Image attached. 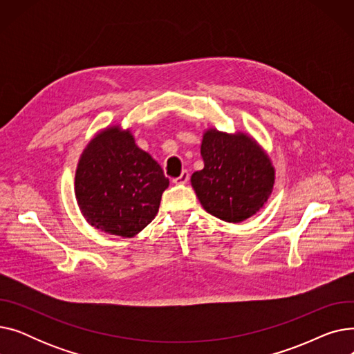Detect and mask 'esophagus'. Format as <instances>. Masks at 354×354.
Here are the masks:
<instances>
[{
    "label": "esophagus",
    "mask_w": 354,
    "mask_h": 354,
    "mask_svg": "<svg viewBox=\"0 0 354 354\" xmlns=\"http://www.w3.org/2000/svg\"><path fill=\"white\" fill-rule=\"evenodd\" d=\"M189 180V172L188 171H182V174L178 178H174V183L176 185H185Z\"/></svg>",
    "instance_id": "34e87169"
}]
</instances>
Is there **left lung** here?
Segmentation results:
<instances>
[{
  "label": "left lung",
  "mask_w": 354,
  "mask_h": 354,
  "mask_svg": "<svg viewBox=\"0 0 354 354\" xmlns=\"http://www.w3.org/2000/svg\"><path fill=\"white\" fill-rule=\"evenodd\" d=\"M201 155L205 166L191 182L208 214L241 222L263 208L274 187V167L251 138L208 130Z\"/></svg>",
  "instance_id": "obj_1"
}]
</instances>
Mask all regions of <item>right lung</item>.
<instances>
[{
    "label": "right lung",
    "mask_w": 354,
    "mask_h": 354,
    "mask_svg": "<svg viewBox=\"0 0 354 354\" xmlns=\"http://www.w3.org/2000/svg\"><path fill=\"white\" fill-rule=\"evenodd\" d=\"M167 185L160 165L135 145L130 132L110 127L80 158L76 198L93 227L132 236L153 221Z\"/></svg>",
    "instance_id": "obj_1"
}]
</instances>
